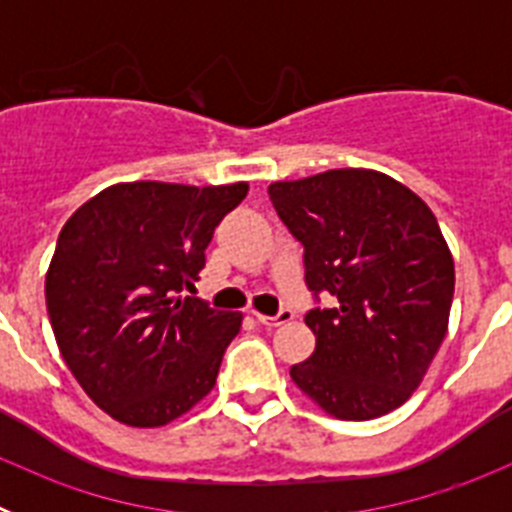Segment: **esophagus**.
<instances>
[{
    "mask_svg": "<svg viewBox=\"0 0 512 512\" xmlns=\"http://www.w3.org/2000/svg\"><path fill=\"white\" fill-rule=\"evenodd\" d=\"M292 318H295V312L287 310V307H282L277 315H261V312H256V320H259L261 325H266V328H279V325L289 323Z\"/></svg>",
    "mask_w": 512,
    "mask_h": 512,
    "instance_id": "esophagus-1",
    "label": "esophagus"
}]
</instances>
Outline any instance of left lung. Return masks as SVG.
<instances>
[{"label":"left lung","instance_id":"1","mask_svg":"<svg viewBox=\"0 0 512 512\" xmlns=\"http://www.w3.org/2000/svg\"><path fill=\"white\" fill-rule=\"evenodd\" d=\"M269 200L302 243L315 302V351L289 369L325 413L372 420L400 408L425 377L454 300V259L436 215L392 176L333 169L277 182Z\"/></svg>","mask_w":512,"mask_h":512}]
</instances>
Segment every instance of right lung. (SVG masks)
<instances>
[{
	"instance_id": "1",
	"label": "right lung",
	"mask_w": 512,
	"mask_h": 512,
	"mask_svg": "<svg viewBox=\"0 0 512 512\" xmlns=\"http://www.w3.org/2000/svg\"><path fill=\"white\" fill-rule=\"evenodd\" d=\"M248 184H115L58 235L45 305L63 361L104 413L156 428L215 387L241 312L179 297L205 269V248Z\"/></svg>"
}]
</instances>
